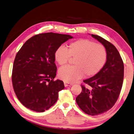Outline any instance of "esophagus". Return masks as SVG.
Returning <instances> with one entry per match:
<instances>
[{
	"label": "esophagus",
	"instance_id": "34e87169",
	"mask_svg": "<svg viewBox=\"0 0 134 134\" xmlns=\"http://www.w3.org/2000/svg\"><path fill=\"white\" fill-rule=\"evenodd\" d=\"M64 86L66 87V86H71L73 83H69V82H64Z\"/></svg>",
	"mask_w": 134,
	"mask_h": 134
}]
</instances>
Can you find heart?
<instances>
[{
  "label": "heart",
  "mask_w": 134,
  "mask_h": 134,
  "mask_svg": "<svg viewBox=\"0 0 134 134\" xmlns=\"http://www.w3.org/2000/svg\"><path fill=\"white\" fill-rule=\"evenodd\" d=\"M75 59L74 65L61 68L58 75L59 79L67 82H74L85 76H94L101 70L107 59V51L101 44L88 39H79L70 43L67 49L60 47L55 52V61L63 66Z\"/></svg>",
  "instance_id": "1"
}]
</instances>
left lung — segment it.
Instances as JSON below:
<instances>
[{
  "label": "left lung",
  "instance_id": "8db88e82",
  "mask_svg": "<svg viewBox=\"0 0 134 134\" xmlns=\"http://www.w3.org/2000/svg\"><path fill=\"white\" fill-rule=\"evenodd\" d=\"M104 46L107 61L94 76L84 80L82 92L76 101L83 111L95 116L111 109L119 96L124 76V65L119 52L113 44L98 35H92Z\"/></svg>",
  "mask_w": 134,
  "mask_h": 134
}]
</instances>
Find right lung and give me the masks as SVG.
Here are the masks:
<instances>
[{"label":"right lung","instance_id":"right-lung-1","mask_svg":"<svg viewBox=\"0 0 134 134\" xmlns=\"http://www.w3.org/2000/svg\"><path fill=\"white\" fill-rule=\"evenodd\" d=\"M73 37L46 33L33 36L16 54L12 73L14 92L27 109L43 112L56 103L62 80H54L57 68L54 54L61 44Z\"/></svg>","mask_w":134,"mask_h":134}]
</instances>
